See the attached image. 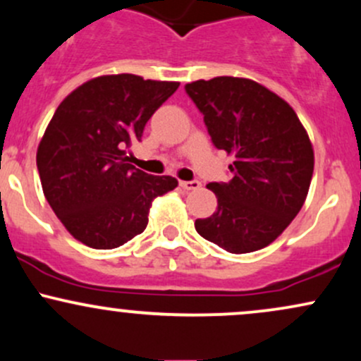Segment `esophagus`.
Listing matches in <instances>:
<instances>
[{"label": "esophagus", "instance_id": "obj_1", "mask_svg": "<svg viewBox=\"0 0 361 361\" xmlns=\"http://www.w3.org/2000/svg\"><path fill=\"white\" fill-rule=\"evenodd\" d=\"M180 186L183 190H198L202 186L200 181L193 180V181H180Z\"/></svg>", "mask_w": 361, "mask_h": 361}]
</instances>
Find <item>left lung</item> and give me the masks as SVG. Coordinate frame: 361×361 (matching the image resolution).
<instances>
[{
    "label": "left lung",
    "mask_w": 361,
    "mask_h": 361,
    "mask_svg": "<svg viewBox=\"0 0 361 361\" xmlns=\"http://www.w3.org/2000/svg\"><path fill=\"white\" fill-rule=\"evenodd\" d=\"M214 146L234 156L229 183H209L217 210L195 229L243 255L275 241L300 212L314 173V149L292 106L247 78L217 76L185 85Z\"/></svg>",
    "instance_id": "left-lung-1"
}]
</instances>
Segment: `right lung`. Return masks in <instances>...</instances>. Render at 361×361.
Here are the masks:
<instances>
[{"label": "right lung", "instance_id": "1", "mask_svg": "<svg viewBox=\"0 0 361 361\" xmlns=\"http://www.w3.org/2000/svg\"><path fill=\"white\" fill-rule=\"evenodd\" d=\"M178 81L105 74L73 90L45 128L37 168L49 205L74 239L114 250L146 229L156 197L178 186L127 163V149Z\"/></svg>", "mask_w": 361, "mask_h": 361}]
</instances>
